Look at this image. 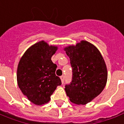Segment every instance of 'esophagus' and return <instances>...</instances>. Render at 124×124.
Returning a JSON list of instances; mask_svg holds the SVG:
<instances>
[{"mask_svg":"<svg viewBox=\"0 0 124 124\" xmlns=\"http://www.w3.org/2000/svg\"><path fill=\"white\" fill-rule=\"evenodd\" d=\"M61 83H64V81H65V76H61Z\"/></svg>","mask_w":124,"mask_h":124,"instance_id":"34e87169","label":"esophagus"}]
</instances>
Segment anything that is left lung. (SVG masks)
<instances>
[{
    "label": "left lung",
    "instance_id": "left-lung-1",
    "mask_svg": "<svg viewBox=\"0 0 124 124\" xmlns=\"http://www.w3.org/2000/svg\"><path fill=\"white\" fill-rule=\"evenodd\" d=\"M72 68V81L65 86L70 101L76 104L91 102L104 89L108 71L104 59L97 47L82 40L64 48Z\"/></svg>",
    "mask_w": 124,
    "mask_h": 124
}]
</instances>
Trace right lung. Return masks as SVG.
<instances>
[{
  "mask_svg": "<svg viewBox=\"0 0 124 124\" xmlns=\"http://www.w3.org/2000/svg\"><path fill=\"white\" fill-rule=\"evenodd\" d=\"M57 46L40 41L31 46L20 58L17 68L18 86L27 99L36 105L45 104L61 79L56 76L57 65L51 60Z\"/></svg>",
  "mask_w": 124,
  "mask_h": 124,
  "instance_id": "1",
  "label": "right lung"
}]
</instances>
